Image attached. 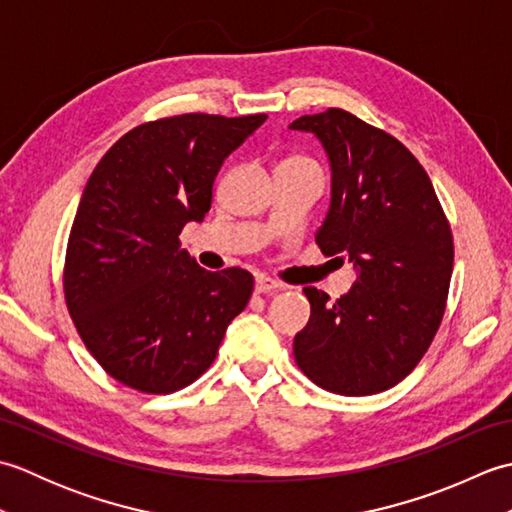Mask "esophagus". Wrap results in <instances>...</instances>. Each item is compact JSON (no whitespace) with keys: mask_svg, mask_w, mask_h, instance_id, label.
Here are the masks:
<instances>
[{"mask_svg":"<svg viewBox=\"0 0 512 512\" xmlns=\"http://www.w3.org/2000/svg\"><path fill=\"white\" fill-rule=\"evenodd\" d=\"M279 288H281L279 281L270 279V277L259 275V277L255 279V292H257V295H270V292H277Z\"/></svg>","mask_w":512,"mask_h":512,"instance_id":"obj_1","label":"esophagus"}]
</instances>
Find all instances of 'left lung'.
Listing matches in <instances>:
<instances>
[{"label": "left lung", "instance_id": "1", "mask_svg": "<svg viewBox=\"0 0 512 512\" xmlns=\"http://www.w3.org/2000/svg\"><path fill=\"white\" fill-rule=\"evenodd\" d=\"M290 129L317 136L330 160L321 253L356 270L352 290L334 303L303 288L310 321L295 336V361L332 394H378L411 374L440 328L453 273L451 226L427 171L383 129L336 107Z\"/></svg>", "mask_w": 512, "mask_h": 512}]
</instances>
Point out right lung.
<instances>
[{
  "mask_svg": "<svg viewBox=\"0 0 512 512\" xmlns=\"http://www.w3.org/2000/svg\"><path fill=\"white\" fill-rule=\"evenodd\" d=\"M266 121L182 114L134 127L85 184L65 253L76 332L107 374L145 394L191 385L253 295L242 268L211 273L180 248L211 209L222 162Z\"/></svg>",
  "mask_w": 512,
  "mask_h": 512,
  "instance_id": "obj_1",
  "label": "right lung"
}]
</instances>
